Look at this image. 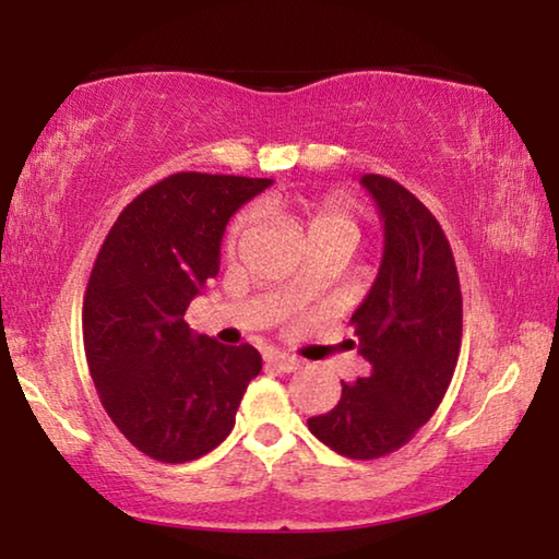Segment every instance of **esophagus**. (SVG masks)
Listing matches in <instances>:
<instances>
[{
    "label": "esophagus",
    "mask_w": 559,
    "mask_h": 559,
    "mask_svg": "<svg viewBox=\"0 0 559 559\" xmlns=\"http://www.w3.org/2000/svg\"><path fill=\"white\" fill-rule=\"evenodd\" d=\"M266 362L271 367H276V370H281V372H296V370H300V365H302L298 357L286 355V353H271L266 357Z\"/></svg>",
    "instance_id": "obj_1"
}]
</instances>
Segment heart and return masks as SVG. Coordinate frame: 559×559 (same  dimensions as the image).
<instances>
[{"label":"heart","mask_w":559,"mask_h":559,"mask_svg":"<svg viewBox=\"0 0 559 559\" xmlns=\"http://www.w3.org/2000/svg\"><path fill=\"white\" fill-rule=\"evenodd\" d=\"M269 210L288 214L302 224L308 234V241L328 239V236H343L347 241H357L359 224L349 206L337 197L325 200H308V197H271ZM257 222V210H243L234 216L226 231V249L234 251L236 243L243 239V234Z\"/></svg>","instance_id":"b5f03b06"}]
</instances>
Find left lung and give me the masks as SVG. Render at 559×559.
<instances>
[{"mask_svg": "<svg viewBox=\"0 0 559 559\" xmlns=\"http://www.w3.org/2000/svg\"><path fill=\"white\" fill-rule=\"evenodd\" d=\"M384 222L374 286L349 325L370 377L343 382L340 402L308 429L340 456L370 461L402 449L437 412L461 353L463 300L447 234L409 189L365 175Z\"/></svg>", "mask_w": 559, "mask_h": 559, "instance_id": "left-lung-1", "label": "left lung"}]
</instances>
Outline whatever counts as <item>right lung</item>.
Wrapping results in <instances>:
<instances>
[{
	"label": "right lung",
	"instance_id": "right-lung-1",
	"mask_svg": "<svg viewBox=\"0 0 559 559\" xmlns=\"http://www.w3.org/2000/svg\"><path fill=\"white\" fill-rule=\"evenodd\" d=\"M271 179L177 173L138 194L103 241L83 296V347L103 409L132 447L163 463L229 437L257 347L194 335L185 310L219 271L229 216Z\"/></svg>",
	"mask_w": 559,
	"mask_h": 559
}]
</instances>
